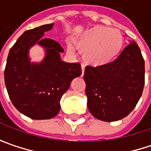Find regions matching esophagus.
Masks as SVG:
<instances>
[{"label":"esophagus","mask_w":151,"mask_h":151,"mask_svg":"<svg viewBox=\"0 0 151 151\" xmlns=\"http://www.w3.org/2000/svg\"><path fill=\"white\" fill-rule=\"evenodd\" d=\"M81 70H82V74H81V76L83 77L84 76V73H85V66H84V65H81Z\"/></svg>","instance_id":"obj_1"}]
</instances>
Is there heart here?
<instances>
[{
	"mask_svg": "<svg viewBox=\"0 0 151 151\" xmlns=\"http://www.w3.org/2000/svg\"><path fill=\"white\" fill-rule=\"evenodd\" d=\"M123 37L118 29L104 26H94L76 37L75 45L82 52L83 60L93 66L101 67L110 64L120 54L123 47ZM69 52L73 47L68 44Z\"/></svg>",
	"mask_w": 151,
	"mask_h": 151,
	"instance_id": "1",
	"label": "heart"
}]
</instances>
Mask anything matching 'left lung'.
I'll return each mask as SVG.
<instances>
[{"instance_id":"obj_1","label":"left lung","mask_w":151,"mask_h":151,"mask_svg":"<svg viewBox=\"0 0 151 151\" xmlns=\"http://www.w3.org/2000/svg\"><path fill=\"white\" fill-rule=\"evenodd\" d=\"M144 77V59L134 41H129L114 62L101 67L86 66L84 80L90 113L103 122L126 117L142 96Z\"/></svg>"}]
</instances>
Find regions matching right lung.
<instances>
[{
  "label": "right lung",
  "instance_id": "obj_1",
  "mask_svg": "<svg viewBox=\"0 0 151 151\" xmlns=\"http://www.w3.org/2000/svg\"><path fill=\"white\" fill-rule=\"evenodd\" d=\"M54 23L25 31L10 49L4 72L5 85L15 107L34 120L55 117L60 101L73 78L81 75L78 63L62 61L64 49L55 40L43 37ZM37 44L44 48L40 62H31L29 50Z\"/></svg>",
  "mask_w": 151,
  "mask_h": 151
}]
</instances>
